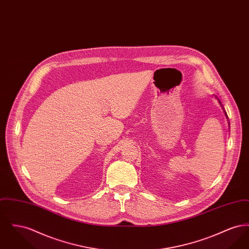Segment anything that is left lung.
Returning <instances> with one entry per match:
<instances>
[{
    "label": "left lung",
    "instance_id": "obj_1",
    "mask_svg": "<svg viewBox=\"0 0 249 249\" xmlns=\"http://www.w3.org/2000/svg\"><path fill=\"white\" fill-rule=\"evenodd\" d=\"M214 98L218 101V103H219V105H220V107H222V109H223V112H224V114H225V117L226 119H227V120H228V124H229V127H230V121H229V118H228V116H227V113H226L225 110H224V108H223V106L221 105V102L219 101V99L216 97V96H214Z\"/></svg>",
    "mask_w": 249,
    "mask_h": 249
}]
</instances>
